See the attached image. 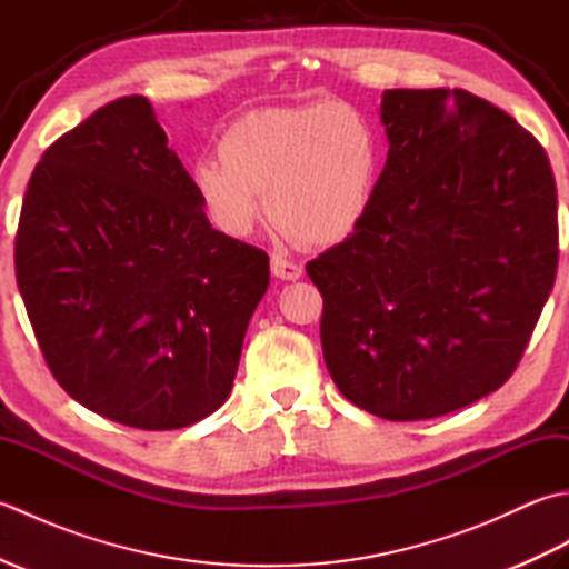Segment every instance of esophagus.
Masks as SVG:
<instances>
[{"label":"esophagus","mask_w":569,"mask_h":569,"mask_svg":"<svg viewBox=\"0 0 569 569\" xmlns=\"http://www.w3.org/2000/svg\"><path fill=\"white\" fill-rule=\"evenodd\" d=\"M271 273L283 281H298L303 276V266L296 261H288L283 257H271Z\"/></svg>","instance_id":"34e87169"}]
</instances>
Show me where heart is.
<instances>
[{
    "label": "heart",
    "mask_w": 569,
    "mask_h": 569,
    "mask_svg": "<svg viewBox=\"0 0 569 569\" xmlns=\"http://www.w3.org/2000/svg\"><path fill=\"white\" fill-rule=\"evenodd\" d=\"M379 166V131L357 107H283L229 127L220 159L204 156L192 166V188L229 237H249L269 208L286 239L335 244L367 217Z\"/></svg>",
    "instance_id": "1"
}]
</instances>
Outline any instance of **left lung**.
Returning <instances> with one entry per match:
<instances>
[{"label": "left lung", "mask_w": 569, "mask_h": 569, "mask_svg": "<svg viewBox=\"0 0 569 569\" xmlns=\"http://www.w3.org/2000/svg\"><path fill=\"white\" fill-rule=\"evenodd\" d=\"M389 156L369 212L306 269L337 389L386 420L452 413L497 391L558 271L546 149L467 90H386Z\"/></svg>", "instance_id": "8db88e82"}]
</instances>
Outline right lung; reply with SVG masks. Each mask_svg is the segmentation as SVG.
I'll list each match as a JSON object with an SVG mask.
<instances>
[{"mask_svg": "<svg viewBox=\"0 0 569 569\" xmlns=\"http://www.w3.org/2000/svg\"><path fill=\"white\" fill-rule=\"evenodd\" d=\"M17 283L56 381L84 408L176 430L220 408L269 257L210 224L141 94L100 107L33 168Z\"/></svg>", "mask_w": 569, "mask_h": 569, "instance_id": "add662e5", "label": "right lung"}]
</instances>
